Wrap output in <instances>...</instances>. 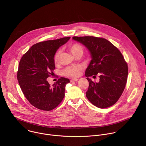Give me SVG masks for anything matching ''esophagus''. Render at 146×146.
<instances>
[{"label":"esophagus","mask_w":146,"mask_h":146,"mask_svg":"<svg viewBox=\"0 0 146 146\" xmlns=\"http://www.w3.org/2000/svg\"><path fill=\"white\" fill-rule=\"evenodd\" d=\"M78 80V79H77V78H73V79L70 80V82H74V81H77Z\"/></svg>","instance_id":"34e87169"}]
</instances>
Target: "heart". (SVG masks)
Returning a JSON list of instances; mask_svg holds the SVG:
<instances>
[{"instance_id":"heart-1","label":"heart","mask_w":146,"mask_h":146,"mask_svg":"<svg viewBox=\"0 0 146 146\" xmlns=\"http://www.w3.org/2000/svg\"><path fill=\"white\" fill-rule=\"evenodd\" d=\"M69 50L72 53V54L76 56L77 55H82L84 50L82 47L78 43H73L69 46ZM60 55V51L58 50L54 56V62L55 64H58L59 60ZM81 67L78 65L72 66L66 68L63 71L62 74L65 76L69 77H77L80 76L81 73Z\"/></svg>"}]
</instances>
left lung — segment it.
Returning a JSON list of instances; mask_svg holds the SVG:
<instances>
[{"label": "left lung", "instance_id": "left-lung-1", "mask_svg": "<svg viewBox=\"0 0 146 146\" xmlns=\"http://www.w3.org/2000/svg\"><path fill=\"white\" fill-rule=\"evenodd\" d=\"M73 39L84 45L90 51L92 59L86 70L89 82L86 96L99 108L113 106L121 96L127 81V63L119 50L108 40L94 36L73 37ZM100 77L98 83L89 76Z\"/></svg>", "mask_w": 146, "mask_h": 146}]
</instances>
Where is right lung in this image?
<instances>
[{
  "instance_id": "1",
  "label": "right lung",
  "mask_w": 146,
  "mask_h": 146,
  "mask_svg": "<svg viewBox=\"0 0 146 146\" xmlns=\"http://www.w3.org/2000/svg\"><path fill=\"white\" fill-rule=\"evenodd\" d=\"M70 37L50 40L33 45L19 61L17 79L24 96L38 109L50 111L56 108L65 96L68 78L60 77L51 87L47 78L54 76V56Z\"/></svg>"
}]
</instances>
